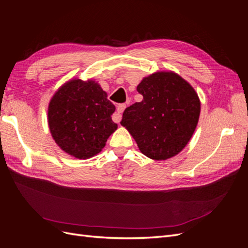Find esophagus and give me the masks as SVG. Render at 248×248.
<instances>
[{
  "mask_svg": "<svg viewBox=\"0 0 248 248\" xmlns=\"http://www.w3.org/2000/svg\"><path fill=\"white\" fill-rule=\"evenodd\" d=\"M126 108V104H119L118 108H117V112L116 114H114V116H112V120H114V122L116 123H119L120 121H121L122 119V112L124 111V109Z\"/></svg>",
  "mask_w": 248,
  "mask_h": 248,
  "instance_id": "1",
  "label": "esophagus"
}]
</instances>
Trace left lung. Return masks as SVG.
<instances>
[{"instance_id":"1","label":"left lung","mask_w":248,"mask_h":248,"mask_svg":"<svg viewBox=\"0 0 248 248\" xmlns=\"http://www.w3.org/2000/svg\"><path fill=\"white\" fill-rule=\"evenodd\" d=\"M137 90L142 100L124 110L121 125L149 158L166 160L177 155L188 144L199 122L197 92L172 71L144 78Z\"/></svg>"}]
</instances>
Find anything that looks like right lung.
Wrapping results in <instances>:
<instances>
[{
  "label": "right lung",
  "instance_id": "obj_1",
  "mask_svg": "<svg viewBox=\"0 0 248 248\" xmlns=\"http://www.w3.org/2000/svg\"><path fill=\"white\" fill-rule=\"evenodd\" d=\"M115 109L98 82L70 79L58 89L48 104L51 137L67 154L91 158L118 128L111 120Z\"/></svg>",
  "mask_w": 248,
  "mask_h": 248
}]
</instances>
